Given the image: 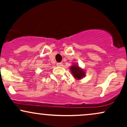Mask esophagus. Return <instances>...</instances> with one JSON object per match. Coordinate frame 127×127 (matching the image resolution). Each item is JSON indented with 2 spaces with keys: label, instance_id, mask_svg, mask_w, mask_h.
Returning a JSON list of instances; mask_svg holds the SVG:
<instances>
[{
  "label": "esophagus",
  "instance_id": "1",
  "mask_svg": "<svg viewBox=\"0 0 127 127\" xmlns=\"http://www.w3.org/2000/svg\"><path fill=\"white\" fill-rule=\"evenodd\" d=\"M57 65L58 67H62L63 65V64L62 63H57Z\"/></svg>",
  "mask_w": 127,
  "mask_h": 127
}]
</instances>
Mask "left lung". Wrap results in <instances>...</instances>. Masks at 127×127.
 I'll use <instances>...</instances> for the list:
<instances>
[{"mask_svg":"<svg viewBox=\"0 0 127 127\" xmlns=\"http://www.w3.org/2000/svg\"><path fill=\"white\" fill-rule=\"evenodd\" d=\"M73 76L76 79H81L85 76V72L84 70L79 67V65L74 64L70 68Z\"/></svg>","mask_w":127,"mask_h":127,"instance_id":"left-lung-1","label":"left lung"}]
</instances>
